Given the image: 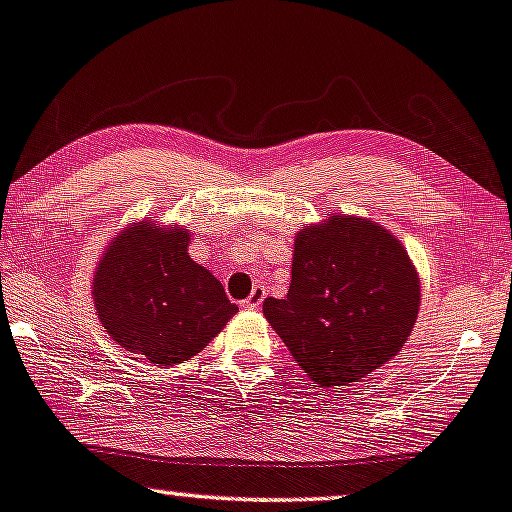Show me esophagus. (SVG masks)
I'll return each instance as SVG.
<instances>
[{
    "mask_svg": "<svg viewBox=\"0 0 512 512\" xmlns=\"http://www.w3.org/2000/svg\"><path fill=\"white\" fill-rule=\"evenodd\" d=\"M262 302H264V288H260V285H257V288H252L250 297L245 299L243 306H245V309H260Z\"/></svg>",
    "mask_w": 512,
    "mask_h": 512,
    "instance_id": "esophagus-1",
    "label": "esophagus"
}]
</instances>
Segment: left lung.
Returning a JSON list of instances; mask_svg holds the SVG:
<instances>
[{"mask_svg": "<svg viewBox=\"0 0 512 512\" xmlns=\"http://www.w3.org/2000/svg\"><path fill=\"white\" fill-rule=\"evenodd\" d=\"M419 274L391 231L332 215L297 231L285 299L264 316L320 386H351L403 349L417 323Z\"/></svg>", "mask_w": 512, "mask_h": 512, "instance_id": "8db88e82", "label": "left lung"}]
</instances>
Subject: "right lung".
<instances>
[{
  "label": "right lung",
  "instance_id": "add662e5",
  "mask_svg": "<svg viewBox=\"0 0 512 512\" xmlns=\"http://www.w3.org/2000/svg\"><path fill=\"white\" fill-rule=\"evenodd\" d=\"M189 229L133 222L107 245L93 304L109 337L154 365L194 358L238 311L222 283L189 257Z\"/></svg>",
  "mask_w": 512,
  "mask_h": 512
}]
</instances>
